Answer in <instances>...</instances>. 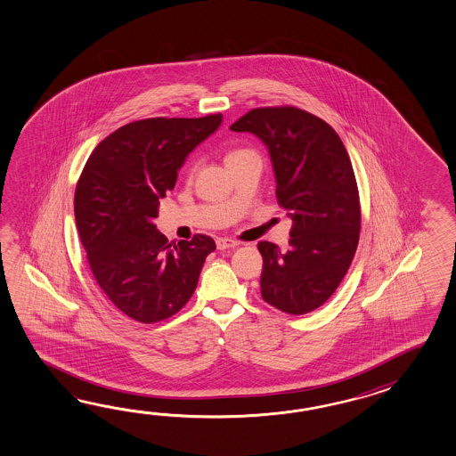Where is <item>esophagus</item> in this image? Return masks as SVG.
I'll use <instances>...</instances> for the list:
<instances>
[{"label":"esophagus","mask_w":456,"mask_h":456,"mask_svg":"<svg viewBox=\"0 0 456 456\" xmlns=\"http://www.w3.org/2000/svg\"><path fill=\"white\" fill-rule=\"evenodd\" d=\"M216 245H217L219 250H227V248H235V247L239 245V242L233 240V239H229V237H217Z\"/></svg>","instance_id":"34e87169"}]
</instances>
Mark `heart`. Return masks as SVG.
Returning a JSON list of instances; mask_svg holds the SVG:
<instances>
[{
	"mask_svg": "<svg viewBox=\"0 0 456 456\" xmlns=\"http://www.w3.org/2000/svg\"><path fill=\"white\" fill-rule=\"evenodd\" d=\"M247 152H250V151H243V149L231 151V152L227 153V157H225V163L232 162L233 159H237V157H240V155Z\"/></svg>",
	"mask_w": 456,
	"mask_h": 456,
	"instance_id": "1",
	"label": "heart"
}]
</instances>
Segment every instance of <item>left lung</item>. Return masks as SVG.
Masks as SVG:
<instances>
[{
  "mask_svg": "<svg viewBox=\"0 0 456 456\" xmlns=\"http://www.w3.org/2000/svg\"><path fill=\"white\" fill-rule=\"evenodd\" d=\"M270 153L276 198L293 219L289 248L260 242L262 297L288 314H307L335 293L360 239V198L350 157L321 118L293 106L256 108L231 126Z\"/></svg>",
  "mask_w": 456,
  "mask_h": 456,
  "instance_id": "1",
  "label": "left lung"
}]
</instances>
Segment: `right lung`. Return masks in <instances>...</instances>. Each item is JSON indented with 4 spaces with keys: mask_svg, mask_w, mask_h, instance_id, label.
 I'll return each mask as SVG.
<instances>
[{
    "mask_svg": "<svg viewBox=\"0 0 456 456\" xmlns=\"http://www.w3.org/2000/svg\"><path fill=\"white\" fill-rule=\"evenodd\" d=\"M223 114L131 122L96 145L75 190V221L102 293L142 324L176 314L190 301L211 237L168 242L153 219L186 157L219 129Z\"/></svg>",
    "mask_w": 456,
    "mask_h": 456,
    "instance_id": "right-lung-1",
    "label": "right lung"
}]
</instances>
